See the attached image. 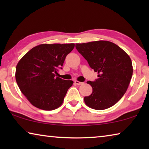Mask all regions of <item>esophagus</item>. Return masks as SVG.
I'll return each instance as SVG.
<instances>
[{
  "instance_id": "34e87169",
  "label": "esophagus",
  "mask_w": 149,
  "mask_h": 149,
  "mask_svg": "<svg viewBox=\"0 0 149 149\" xmlns=\"http://www.w3.org/2000/svg\"><path fill=\"white\" fill-rule=\"evenodd\" d=\"M74 83L76 85H81L83 84L82 82H80V81H77V80H75V81H74Z\"/></svg>"
}]
</instances>
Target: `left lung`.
Here are the masks:
<instances>
[{
    "mask_svg": "<svg viewBox=\"0 0 149 149\" xmlns=\"http://www.w3.org/2000/svg\"><path fill=\"white\" fill-rule=\"evenodd\" d=\"M75 47L99 74L95 81L87 82L93 92L84 97L85 103L98 110L112 107L125 94L132 79L133 66L129 55L108 41L77 43Z\"/></svg>",
    "mask_w": 149,
    "mask_h": 149,
    "instance_id": "8db88e82",
    "label": "left lung"
}]
</instances>
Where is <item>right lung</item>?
I'll use <instances>...</instances> for the list:
<instances>
[{
    "instance_id": "right-lung-1",
    "label": "right lung",
    "mask_w": 149,
    "mask_h": 149,
    "mask_svg": "<svg viewBox=\"0 0 149 149\" xmlns=\"http://www.w3.org/2000/svg\"><path fill=\"white\" fill-rule=\"evenodd\" d=\"M74 47V43L41 44L20 59L15 77L21 92L33 106L52 110L62 105L74 82L56 77V74Z\"/></svg>"
}]
</instances>
